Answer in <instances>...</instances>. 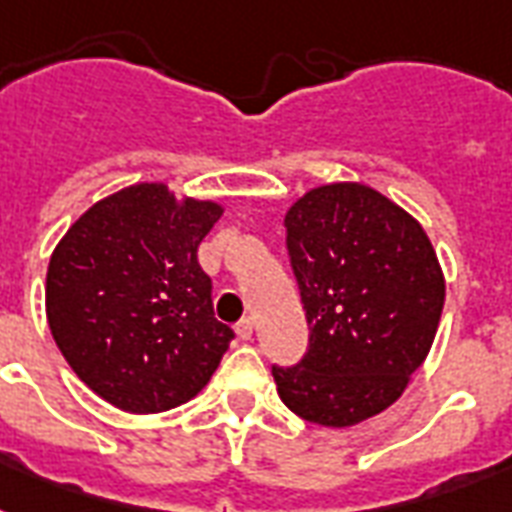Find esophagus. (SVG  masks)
<instances>
[{
	"label": "esophagus",
	"instance_id": "esophagus-1",
	"mask_svg": "<svg viewBox=\"0 0 512 512\" xmlns=\"http://www.w3.org/2000/svg\"><path fill=\"white\" fill-rule=\"evenodd\" d=\"M236 335H239L241 340H252V319H249V316L236 324Z\"/></svg>",
	"mask_w": 512,
	"mask_h": 512
}]
</instances>
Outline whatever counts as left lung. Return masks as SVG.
I'll list each match as a JSON object with an SVG mask.
<instances>
[{"mask_svg": "<svg viewBox=\"0 0 512 512\" xmlns=\"http://www.w3.org/2000/svg\"><path fill=\"white\" fill-rule=\"evenodd\" d=\"M284 225L311 337L303 361L273 366V380L297 417L350 428L398 401L422 366L444 273L422 225L369 185H319Z\"/></svg>", "mask_w": 512, "mask_h": 512, "instance_id": "8db88e82", "label": "left lung"}]
</instances>
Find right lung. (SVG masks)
Listing matches in <instances>:
<instances>
[{
    "label": "right lung",
    "mask_w": 512,
    "mask_h": 512,
    "mask_svg": "<svg viewBox=\"0 0 512 512\" xmlns=\"http://www.w3.org/2000/svg\"><path fill=\"white\" fill-rule=\"evenodd\" d=\"M217 201L138 183L92 204L47 268V321L76 377L103 401L156 414L191 401L233 340L212 311L199 244Z\"/></svg>",
    "instance_id": "right-lung-1"
}]
</instances>
